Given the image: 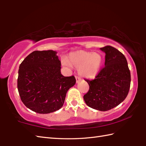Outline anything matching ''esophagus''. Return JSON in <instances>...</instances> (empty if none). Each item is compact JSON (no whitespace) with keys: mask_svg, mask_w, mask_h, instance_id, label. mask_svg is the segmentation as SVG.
<instances>
[{"mask_svg":"<svg viewBox=\"0 0 146 146\" xmlns=\"http://www.w3.org/2000/svg\"><path fill=\"white\" fill-rule=\"evenodd\" d=\"M75 78H76V83H78L80 81V80H81V78H80V77H79V76H76Z\"/></svg>","mask_w":146,"mask_h":146,"instance_id":"obj_1","label":"esophagus"}]
</instances>
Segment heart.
Masks as SVG:
<instances>
[{"instance_id":"b5f03b06","label":"heart","mask_w":146,"mask_h":146,"mask_svg":"<svg viewBox=\"0 0 146 146\" xmlns=\"http://www.w3.org/2000/svg\"><path fill=\"white\" fill-rule=\"evenodd\" d=\"M66 61H63L64 66L75 67L78 69V73L85 78H92L98 73L102 63V56L96 52L78 51L69 54Z\"/></svg>"}]
</instances>
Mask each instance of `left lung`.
I'll return each instance as SVG.
<instances>
[{"label":"left lung","instance_id":"1","mask_svg":"<svg viewBox=\"0 0 146 146\" xmlns=\"http://www.w3.org/2000/svg\"><path fill=\"white\" fill-rule=\"evenodd\" d=\"M105 53V66L94 80L85 79L89 90L83 96L94 109L107 111L125 100L131 86V72L125 56L112 46L100 48Z\"/></svg>","mask_w":146,"mask_h":146}]
</instances>
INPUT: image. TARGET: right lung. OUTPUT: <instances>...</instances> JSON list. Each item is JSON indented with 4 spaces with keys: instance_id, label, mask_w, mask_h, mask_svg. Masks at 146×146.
<instances>
[{
    "instance_id": "add662e5",
    "label": "right lung",
    "mask_w": 146,
    "mask_h": 146,
    "mask_svg": "<svg viewBox=\"0 0 146 146\" xmlns=\"http://www.w3.org/2000/svg\"><path fill=\"white\" fill-rule=\"evenodd\" d=\"M52 50L35 51L21 63L17 88L23 104L38 113H49L64 104L68 90L75 85L74 76L61 73V61Z\"/></svg>"
}]
</instances>
